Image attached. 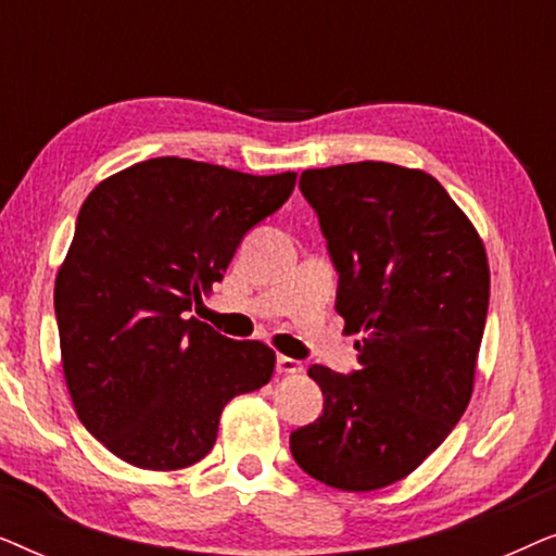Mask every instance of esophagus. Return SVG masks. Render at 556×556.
<instances>
[{
  "label": "esophagus",
  "mask_w": 556,
  "mask_h": 556,
  "mask_svg": "<svg viewBox=\"0 0 556 556\" xmlns=\"http://www.w3.org/2000/svg\"><path fill=\"white\" fill-rule=\"evenodd\" d=\"M278 371L280 375H301L303 364L299 359H291V356H278Z\"/></svg>",
  "instance_id": "obj_1"
}]
</instances>
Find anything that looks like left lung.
<instances>
[{
	"instance_id": "8db88e82",
	"label": "left lung",
	"mask_w": 556,
	"mask_h": 556,
	"mask_svg": "<svg viewBox=\"0 0 556 556\" xmlns=\"http://www.w3.org/2000/svg\"><path fill=\"white\" fill-rule=\"evenodd\" d=\"M339 270L337 311L362 333L359 369L314 364L324 415L291 432L311 478L377 491L407 478L466 413L476 382L491 270L483 240L422 169L356 162L299 181Z\"/></svg>"
}]
</instances>
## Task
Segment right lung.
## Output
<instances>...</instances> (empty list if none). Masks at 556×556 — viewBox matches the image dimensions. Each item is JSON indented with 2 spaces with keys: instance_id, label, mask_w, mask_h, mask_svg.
Returning a JSON list of instances; mask_svg holds the SVG:
<instances>
[{
  "instance_id": "obj_1",
  "label": "right lung",
  "mask_w": 556,
  "mask_h": 556,
  "mask_svg": "<svg viewBox=\"0 0 556 556\" xmlns=\"http://www.w3.org/2000/svg\"><path fill=\"white\" fill-rule=\"evenodd\" d=\"M293 187L295 172L255 177L159 156L111 174L83 202L55 278L60 356L75 415L116 458L194 466L227 402L270 382L268 344L187 314Z\"/></svg>"
}]
</instances>
